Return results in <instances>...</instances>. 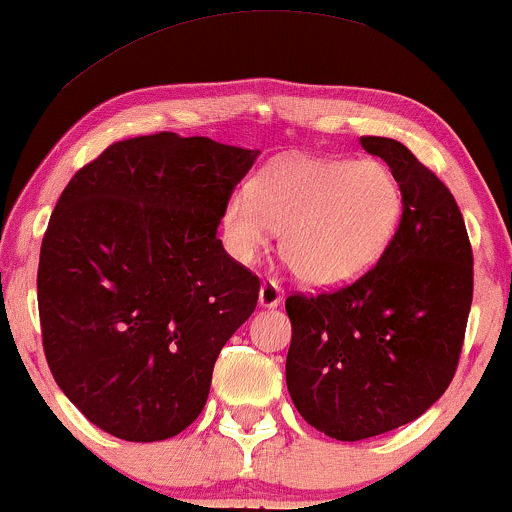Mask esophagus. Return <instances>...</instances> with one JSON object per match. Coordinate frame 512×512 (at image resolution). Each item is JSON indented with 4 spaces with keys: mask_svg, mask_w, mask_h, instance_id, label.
<instances>
[{
    "mask_svg": "<svg viewBox=\"0 0 512 512\" xmlns=\"http://www.w3.org/2000/svg\"><path fill=\"white\" fill-rule=\"evenodd\" d=\"M258 304L266 306V309H275L282 304V290L275 280H263L261 292H258Z\"/></svg>",
    "mask_w": 512,
    "mask_h": 512,
    "instance_id": "1",
    "label": "esophagus"
}]
</instances>
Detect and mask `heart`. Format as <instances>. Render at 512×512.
<instances>
[{
	"instance_id": "1",
	"label": "heart",
	"mask_w": 512,
	"mask_h": 512,
	"mask_svg": "<svg viewBox=\"0 0 512 512\" xmlns=\"http://www.w3.org/2000/svg\"><path fill=\"white\" fill-rule=\"evenodd\" d=\"M402 210V186L383 162L297 155L266 167L251 194L227 198L222 234L232 256L251 263L280 230V254L299 280L342 287L381 261Z\"/></svg>"
}]
</instances>
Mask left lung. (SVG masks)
I'll use <instances>...</instances> for the list:
<instances>
[{
  "mask_svg": "<svg viewBox=\"0 0 512 512\" xmlns=\"http://www.w3.org/2000/svg\"><path fill=\"white\" fill-rule=\"evenodd\" d=\"M388 162L405 210L393 244L352 285L292 294L285 376L297 412L338 441L414 422L453 381L472 306V246L448 186L410 148L359 138Z\"/></svg>",
  "mask_w": 512,
  "mask_h": 512,
  "instance_id": "obj_1",
  "label": "left lung"
}]
</instances>
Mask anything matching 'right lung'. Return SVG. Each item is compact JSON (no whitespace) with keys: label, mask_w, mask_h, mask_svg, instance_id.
Listing matches in <instances>:
<instances>
[{"label":"right lung","mask_w":512,"mask_h":512,"mask_svg":"<svg viewBox=\"0 0 512 512\" xmlns=\"http://www.w3.org/2000/svg\"><path fill=\"white\" fill-rule=\"evenodd\" d=\"M258 150L172 131L112 143L59 196L40 249L47 364L88 422L124 441L177 436L261 282L218 225Z\"/></svg>","instance_id":"obj_1"}]
</instances>
